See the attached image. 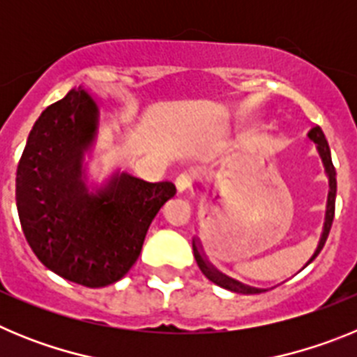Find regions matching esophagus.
I'll return each instance as SVG.
<instances>
[{
	"label": "esophagus",
	"mask_w": 357,
	"mask_h": 357,
	"mask_svg": "<svg viewBox=\"0 0 357 357\" xmlns=\"http://www.w3.org/2000/svg\"><path fill=\"white\" fill-rule=\"evenodd\" d=\"M193 181L195 176L188 172L181 173V175L176 176L175 185L176 189H178V193H188V191H191V189H193Z\"/></svg>",
	"instance_id": "1"
}]
</instances>
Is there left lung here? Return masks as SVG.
<instances>
[{"mask_svg":"<svg viewBox=\"0 0 357 357\" xmlns=\"http://www.w3.org/2000/svg\"><path fill=\"white\" fill-rule=\"evenodd\" d=\"M307 137L314 143L318 150V155H320L321 164H324V168H326V175L329 178V195H327V207H326V222H324V230H321V236H320V241H318V247L314 250V254L311 255V259L305 263L307 266L309 263H313L314 257L320 254V250L324 248L327 241V236H329V230L331 225H333V220H334V202H336V169L333 166V159H331V150H329V144H327L326 135L321 132L320 127H314L307 132ZM202 189V188H200ZM193 252H195V259H197L198 268L202 270V273L214 282V284L222 286V288L229 289V291H234V293H263L268 291L264 288H254V286H247L239 282V280L232 279V277H227L225 273H222L218 268H214V264H211L207 261L206 254L202 250V245H200V239L195 238L193 239Z\"/></svg>","mask_w":357,"mask_h":357,"instance_id":"1","label":"left lung"}]
</instances>
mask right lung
Instances as JSON below:
<instances>
[{
    "label": "right lung",
    "mask_w": 357,
    "mask_h": 357,
    "mask_svg": "<svg viewBox=\"0 0 357 357\" xmlns=\"http://www.w3.org/2000/svg\"><path fill=\"white\" fill-rule=\"evenodd\" d=\"M98 125L93 96L71 89L39 116L15 176L19 222L33 254L87 288L127 275L153 218L176 193L172 182H144L119 169L89 189L85 155L93 153Z\"/></svg>",
    "instance_id": "right-lung-1"
}]
</instances>
